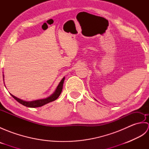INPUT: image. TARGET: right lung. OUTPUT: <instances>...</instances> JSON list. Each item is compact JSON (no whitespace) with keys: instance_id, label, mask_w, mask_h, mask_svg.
Segmentation results:
<instances>
[{"instance_id":"1","label":"right lung","mask_w":149,"mask_h":149,"mask_svg":"<svg viewBox=\"0 0 149 149\" xmlns=\"http://www.w3.org/2000/svg\"><path fill=\"white\" fill-rule=\"evenodd\" d=\"M65 77H63L61 81H60V83H59L58 86H57L56 89L55 90L54 92L51 95H50L49 97L45 98V99H38V100H33V101H26V100H24L22 99H19V98H17V97H15L14 95H13L12 94L10 93L11 95L14 98V99L18 102L20 104H22L23 106H25L28 107H38L43 106L45 104H48L50 102H52V101H54L56 100L59 96L60 95V94L61 93L62 89H63V83H64L65 81ZM3 79H4V76L3 75Z\"/></svg>"}]
</instances>
